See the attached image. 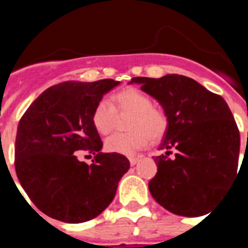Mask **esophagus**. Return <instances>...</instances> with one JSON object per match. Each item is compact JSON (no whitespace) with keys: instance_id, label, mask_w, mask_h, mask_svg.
<instances>
[{"instance_id":"1","label":"esophagus","mask_w":248,"mask_h":248,"mask_svg":"<svg viewBox=\"0 0 248 248\" xmlns=\"http://www.w3.org/2000/svg\"><path fill=\"white\" fill-rule=\"evenodd\" d=\"M140 160V156H131V157H129V161H130V165L131 166H134L135 164L138 163V161H139Z\"/></svg>"}]
</instances>
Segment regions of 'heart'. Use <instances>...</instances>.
<instances>
[{
    "label": "heart",
    "mask_w": 248,
    "mask_h": 248,
    "mask_svg": "<svg viewBox=\"0 0 248 248\" xmlns=\"http://www.w3.org/2000/svg\"><path fill=\"white\" fill-rule=\"evenodd\" d=\"M114 104L118 111L130 113L128 133H115L105 140L109 153L133 155L149 145L150 140H159L168 129V118L160 109L153 107L148 94L137 88H125L114 94ZM115 108L108 100L102 99L92 113V123L99 134H109L115 123Z\"/></svg>",
    "instance_id": "obj_1"
}]
</instances>
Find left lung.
Listing matches in <instances>:
<instances>
[{"mask_svg": "<svg viewBox=\"0 0 248 248\" xmlns=\"http://www.w3.org/2000/svg\"><path fill=\"white\" fill-rule=\"evenodd\" d=\"M133 83L155 98L168 118L159 145L165 154L155 156L157 172L149 181L151 196L179 216L209 214L240 172V133L229 105L185 76L135 77Z\"/></svg>", "mask_w": 248, "mask_h": 248, "instance_id": "8db88e82", "label": "left lung"}]
</instances>
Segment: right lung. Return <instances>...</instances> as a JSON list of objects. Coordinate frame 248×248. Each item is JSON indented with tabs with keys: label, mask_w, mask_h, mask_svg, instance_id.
Returning a JSON list of instances; mask_svg holds the SVG:
<instances>
[{
	"label": "right lung",
	"mask_w": 248,
	"mask_h": 248,
	"mask_svg": "<svg viewBox=\"0 0 248 248\" xmlns=\"http://www.w3.org/2000/svg\"><path fill=\"white\" fill-rule=\"evenodd\" d=\"M120 82H64L46 89L26 110L17 129L15 168L28 198L43 214L68 223L97 217L113 201L130 168L124 155L102 153L92 113ZM96 155L79 162L81 150ZM94 161V160H93Z\"/></svg>",
	"instance_id": "1"
}]
</instances>
